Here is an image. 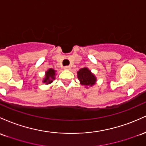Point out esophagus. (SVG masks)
Returning <instances> with one entry per match:
<instances>
[{"label": "esophagus", "mask_w": 146, "mask_h": 146, "mask_svg": "<svg viewBox=\"0 0 146 146\" xmlns=\"http://www.w3.org/2000/svg\"><path fill=\"white\" fill-rule=\"evenodd\" d=\"M64 69H65V70H70V69H71V67H70V66H65Z\"/></svg>", "instance_id": "34e87169"}]
</instances>
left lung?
<instances>
[{
	"label": "left lung",
	"mask_w": 146,
	"mask_h": 146,
	"mask_svg": "<svg viewBox=\"0 0 146 146\" xmlns=\"http://www.w3.org/2000/svg\"><path fill=\"white\" fill-rule=\"evenodd\" d=\"M77 76L80 83L83 86H92L96 83V78L88 68H83L78 70Z\"/></svg>",
	"instance_id": "1"
}]
</instances>
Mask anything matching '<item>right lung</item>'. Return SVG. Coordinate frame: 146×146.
Returning <instances> with one entry per match:
<instances>
[{
    "label": "right lung",
    "mask_w": 146,
    "mask_h": 146,
    "mask_svg": "<svg viewBox=\"0 0 146 146\" xmlns=\"http://www.w3.org/2000/svg\"><path fill=\"white\" fill-rule=\"evenodd\" d=\"M55 72L56 71L54 70H53V69H49L46 72H45V78H44L42 82L45 83V84H50V83H52L54 80L55 79Z\"/></svg>",
    "instance_id": "right-lung-1"
}]
</instances>
